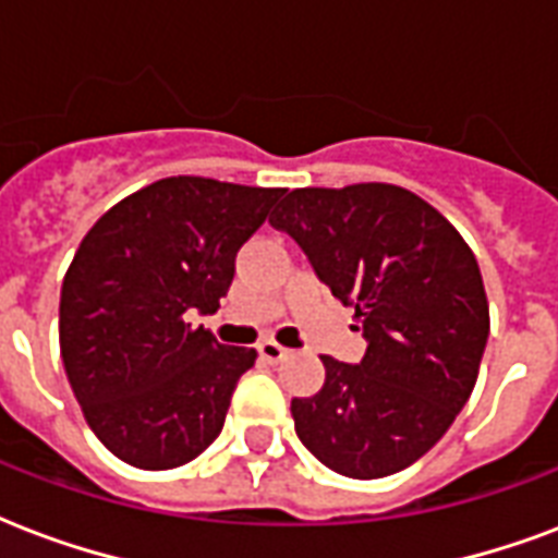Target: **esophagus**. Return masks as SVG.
<instances>
[{
	"mask_svg": "<svg viewBox=\"0 0 558 558\" xmlns=\"http://www.w3.org/2000/svg\"><path fill=\"white\" fill-rule=\"evenodd\" d=\"M258 355H262V361H267V364H279V361L288 357V349L279 347L276 340H265V343H258Z\"/></svg>",
	"mask_w": 558,
	"mask_h": 558,
	"instance_id": "esophagus-1",
	"label": "esophagus"
}]
</instances>
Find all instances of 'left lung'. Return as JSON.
<instances>
[{
	"mask_svg": "<svg viewBox=\"0 0 558 558\" xmlns=\"http://www.w3.org/2000/svg\"><path fill=\"white\" fill-rule=\"evenodd\" d=\"M319 282L355 308L361 364L323 355L326 384L291 401L296 436L355 481L427 454L472 396L489 340V302L463 235L408 189H293L270 215Z\"/></svg>",
	"mask_w": 558,
	"mask_h": 558,
	"instance_id": "1",
	"label": "left lung"
}]
</instances>
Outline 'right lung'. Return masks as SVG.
Masks as SVG:
<instances>
[{"instance_id":"1","label":"right lung","mask_w":558,"mask_h":558,"mask_svg":"<svg viewBox=\"0 0 558 558\" xmlns=\"http://www.w3.org/2000/svg\"><path fill=\"white\" fill-rule=\"evenodd\" d=\"M284 189L166 177L95 220L60 288V357L86 425L119 460L162 472L203 454L256 349L223 347L215 314L235 253Z\"/></svg>"}]
</instances>
